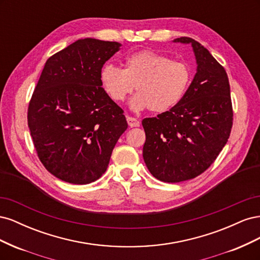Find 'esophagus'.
Here are the masks:
<instances>
[{
	"instance_id": "1",
	"label": "esophagus",
	"mask_w": 260,
	"mask_h": 260,
	"mask_svg": "<svg viewBox=\"0 0 260 260\" xmlns=\"http://www.w3.org/2000/svg\"><path fill=\"white\" fill-rule=\"evenodd\" d=\"M127 121H128V124H129V127H131V128H133V127H139L140 125V121L138 120V119H136V118H133V117H127Z\"/></svg>"
}]
</instances>
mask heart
<instances>
[{"instance_id":"heart-1","label":"heart","mask_w":260,"mask_h":260,"mask_svg":"<svg viewBox=\"0 0 260 260\" xmlns=\"http://www.w3.org/2000/svg\"><path fill=\"white\" fill-rule=\"evenodd\" d=\"M100 81L115 102H122L135 86L138 93L129 102L132 111L149 108L164 113L183 98L191 81V70L184 61L143 50L128 55L122 69L105 64L101 68Z\"/></svg>"}]
</instances>
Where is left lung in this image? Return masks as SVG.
Listing matches in <instances>:
<instances>
[{
  "mask_svg": "<svg viewBox=\"0 0 260 260\" xmlns=\"http://www.w3.org/2000/svg\"><path fill=\"white\" fill-rule=\"evenodd\" d=\"M172 42L191 44L198 68L177 105L142 120L143 158L156 179L177 183L200 176L215 161L230 137L233 112L224 68L192 38Z\"/></svg>",
  "mask_w": 260,
  "mask_h": 260,
  "instance_id": "obj_1",
  "label": "left lung"
}]
</instances>
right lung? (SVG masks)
<instances>
[{
    "label": "right lung",
    "instance_id": "right-lung-1",
    "mask_svg": "<svg viewBox=\"0 0 260 260\" xmlns=\"http://www.w3.org/2000/svg\"><path fill=\"white\" fill-rule=\"evenodd\" d=\"M118 42L85 38L45 62L28 108V125L43 166L73 184L103 176L118 139L128 128L123 111L100 81Z\"/></svg>",
    "mask_w": 260,
    "mask_h": 260
}]
</instances>
